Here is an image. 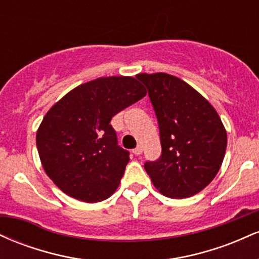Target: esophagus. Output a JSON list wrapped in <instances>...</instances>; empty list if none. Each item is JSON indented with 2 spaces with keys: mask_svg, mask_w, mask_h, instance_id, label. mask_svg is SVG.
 <instances>
[{
  "mask_svg": "<svg viewBox=\"0 0 259 259\" xmlns=\"http://www.w3.org/2000/svg\"><path fill=\"white\" fill-rule=\"evenodd\" d=\"M133 153L135 154V156H140V154L142 153V147L140 146V145H139L138 147H135V148H134V150H133Z\"/></svg>",
  "mask_w": 259,
  "mask_h": 259,
  "instance_id": "esophagus-1",
  "label": "esophagus"
}]
</instances>
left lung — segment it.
I'll return each instance as SVG.
<instances>
[{
    "label": "left lung",
    "instance_id": "left-lung-1",
    "mask_svg": "<svg viewBox=\"0 0 259 259\" xmlns=\"http://www.w3.org/2000/svg\"><path fill=\"white\" fill-rule=\"evenodd\" d=\"M136 78L147 88L162 146L159 158L145 163V170L162 195L191 197L221 169L227 130L213 106L184 80L167 73Z\"/></svg>",
    "mask_w": 259,
    "mask_h": 259
}]
</instances>
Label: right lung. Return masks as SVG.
I'll use <instances>...</instances> for the list:
<instances>
[{
	"instance_id": "obj_1",
	"label": "right lung",
	"mask_w": 259,
	"mask_h": 259,
	"mask_svg": "<svg viewBox=\"0 0 259 259\" xmlns=\"http://www.w3.org/2000/svg\"><path fill=\"white\" fill-rule=\"evenodd\" d=\"M133 76L99 78L79 85L51 107L36 134L49 178L64 194L95 203L111 197L129 162L111 119L146 96Z\"/></svg>"
}]
</instances>
